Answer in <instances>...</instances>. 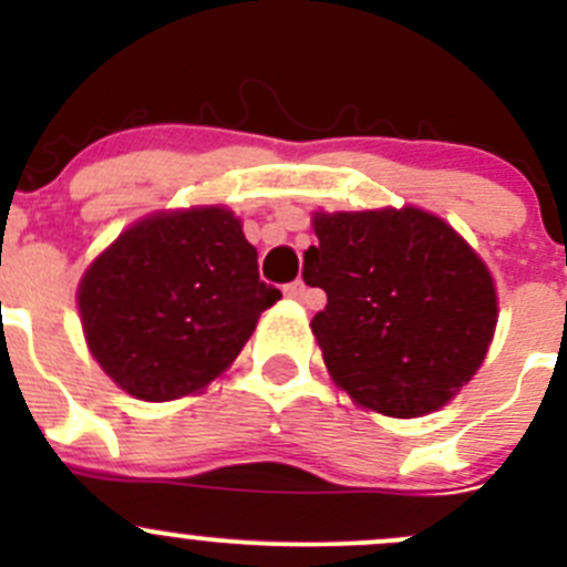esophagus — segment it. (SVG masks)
Listing matches in <instances>:
<instances>
[{
    "instance_id": "34e87169",
    "label": "esophagus",
    "mask_w": 567,
    "mask_h": 567,
    "mask_svg": "<svg viewBox=\"0 0 567 567\" xmlns=\"http://www.w3.org/2000/svg\"><path fill=\"white\" fill-rule=\"evenodd\" d=\"M285 296H288V299H305L307 296V285L301 282V279H296V282H290L288 288H285Z\"/></svg>"
}]
</instances>
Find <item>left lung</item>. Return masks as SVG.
<instances>
[{
    "mask_svg": "<svg viewBox=\"0 0 567 567\" xmlns=\"http://www.w3.org/2000/svg\"><path fill=\"white\" fill-rule=\"evenodd\" d=\"M312 227L305 282L326 290V307L310 326L334 384L386 416L442 409L494 340L488 266L411 205L316 214Z\"/></svg>",
    "mask_w": 567,
    "mask_h": 567,
    "instance_id": "obj_1",
    "label": "left lung"
}]
</instances>
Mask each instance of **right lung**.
I'll list each match as a JSON object with an SVG mask.
<instances>
[{
    "label": "right lung",
    "mask_w": 567,
    "mask_h": 567,
    "mask_svg": "<svg viewBox=\"0 0 567 567\" xmlns=\"http://www.w3.org/2000/svg\"><path fill=\"white\" fill-rule=\"evenodd\" d=\"M76 299L90 353L109 379L164 403L225 373L282 293L257 274L241 219L205 205L120 233L84 271Z\"/></svg>",
    "instance_id": "1"
}]
</instances>
